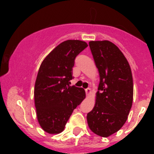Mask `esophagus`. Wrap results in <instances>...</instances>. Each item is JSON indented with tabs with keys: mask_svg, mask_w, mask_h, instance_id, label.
<instances>
[{
	"mask_svg": "<svg viewBox=\"0 0 154 154\" xmlns=\"http://www.w3.org/2000/svg\"><path fill=\"white\" fill-rule=\"evenodd\" d=\"M85 93H86V95H90L91 93V89L90 88H87V89H85Z\"/></svg>",
	"mask_w": 154,
	"mask_h": 154,
	"instance_id": "obj_1",
	"label": "esophagus"
}]
</instances>
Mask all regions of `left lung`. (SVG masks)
<instances>
[{"label": "left lung", "instance_id": "8db88e82", "mask_svg": "<svg viewBox=\"0 0 154 154\" xmlns=\"http://www.w3.org/2000/svg\"><path fill=\"white\" fill-rule=\"evenodd\" d=\"M89 47L100 82L87 121L94 133L107 137L120 130L127 119L133 103V76L126 58L113 43L90 42Z\"/></svg>", "mask_w": 154, "mask_h": 154}]
</instances>
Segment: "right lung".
Masks as SVG:
<instances>
[{
    "label": "right lung",
    "mask_w": 154,
    "mask_h": 154,
    "mask_svg": "<svg viewBox=\"0 0 154 154\" xmlns=\"http://www.w3.org/2000/svg\"><path fill=\"white\" fill-rule=\"evenodd\" d=\"M88 45L67 40L58 45L42 62L35 85L37 118L42 128L51 134L65 129L73 110L85 99L82 88L70 86L75 59Z\"/></svg>",
    "instance_id": "obj_1"
}]
</instances>
